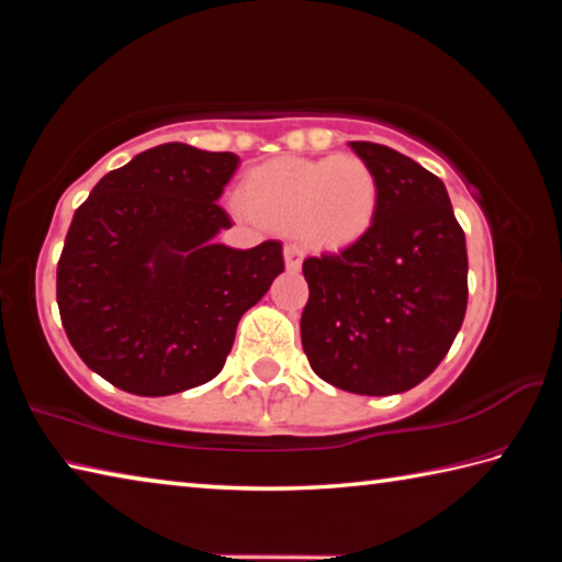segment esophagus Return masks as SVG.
Masks as SVG:
<instances>
[{
    "label": "esophagus",
    "instance_id": "1",
    "mask_svg": "<svg viewBox=\"0 0 562 562\" xmlns=\"http://www.w3.org/2000/svg\"><path fill=\"white\" fill-rule=\"evenodd\" d=\"M302 258L304 252L300 245H292V243L284 245V265H288L290 272H297L302 268Z\"/></svg>",
    "mask_w": 562,
    "mask_h": 562
}]
</instances>
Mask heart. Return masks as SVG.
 Here are the masks:
<instances>
[{
  "mask_svg": "<svg viewBox=\"0 0 562 562\" xmlns=\"http://www.w3.org/2000/svg\"><path fill=\"white\" fill-rule=\"evenodd\" d=\"M379 201V180L364 158L284 156L243 178L235 207L272 231L300 227L310 243L341 250L369 235Z\"/></svg>",
  "mask_w": 562,
  "mask_h": 562,
  "instance_id": "b5f03b06",
  "label": "heart"
}]
</instances>
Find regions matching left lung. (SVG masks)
Returning <instances> with one entry per match:
<instances>
[{
	"mask_svg": "<svg viewBox=\"0 0 562 562\" xmlns=\"http://www.w3.org/2000/svg\"><path fill=\"white\" fill-rule=\"evenodd\" d=\"M349 146L374 168L379 215L359 243L304 260L302 349L331 386L402 394L441 364L463 325L465 235L434 173L394 148Z\"/></svg>",
	"mask_w": 562,
	"mask_h": 562,
	"instance_id": "1",
	"label": "left lung"
}]
</instances>
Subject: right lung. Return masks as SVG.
<instances>
[{"mask_svg":"<svg viewBox=\"0 0 562 562\" xmlns=\"http://www.w3.org/2000/svg\"><path fill=\"white\" fill-rule=\"evenodd\" d=\"M235 154L148 148L93 186L56 268V302L76 355L138 396H168L221 374L237 322L284 270L282 245L235 250L217 205Z\"/></svg>","mask_w":562,"mask_h":562,"instance_id":"right-lung-1","label":"right lung"}]
</instances>
